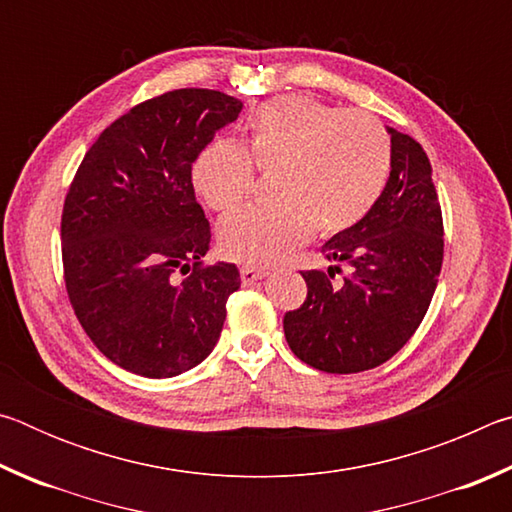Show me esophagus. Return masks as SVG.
Listing matches in <instances>:
<instances>
[{
	"label": "esophagus",
	"mask_w": 512,
	"mask_h": 512,
	"mask_svg": "<svg viewBox=\"0 0 512 512\" xmlns=\"http://www.w3.org/2000/svg\"><path fill=\"white\" fill-rule=\"evenodd\" d=\"M241 282L246 284H253V282H257V280H262V277H266L268 275V271H264V268H253V266H241Z\"/></svg>",
	"instance_id": "esophagus-1"
}]
</instances>
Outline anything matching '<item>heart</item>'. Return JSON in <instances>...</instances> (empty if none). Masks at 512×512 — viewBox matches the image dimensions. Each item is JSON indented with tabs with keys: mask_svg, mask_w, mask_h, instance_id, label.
I'll list each match as a JSON object with an SVG mask.
<instances>
[{
	"mask_svg": "<svg viewBox=\"0 0 512 512\" xmlns=\"http://www.w3.org/2000/svg\"><path fill=\"white\" fill-rule=\"evenodd\" d=\"M259 171H273L275 201L225 216L219 244L235 262H282L318 228L348 230L377 203L391 173V140L366 112L307 97L264 103L248 121V151L219 140L198 155L192 183L214 212H230L255 189Z\"/></svg>",
	"mask_w": 512,
	"mask_h": 512,
	"instance_id": "heart-1",
	"label": "heart"
}]
</instances>
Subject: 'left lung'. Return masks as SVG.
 Segmentation results:
<instances>
[{"instance_id": "8db88e82", "label": "left lung", "mask_w": 512, "mask_h": 512, "mask_svg": "<svg viewBox=\"0 0 512 512\" xmlns=\"http://www.w3.org/2000/svg\"><path fill=\"white\" fill-rule=\"evenodd\" d=\"M391 176L352 228L325 241L327 271H302L307 300L284 316L291 352L307 366L350 375L379 366L415 334L443 266V212L431 164L413 137L388 128ZM349 268L343 281L333 275Z\"/></svg>"}]
</instances>
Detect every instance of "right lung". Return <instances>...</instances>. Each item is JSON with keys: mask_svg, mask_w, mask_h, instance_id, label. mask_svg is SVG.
<instances>
[{"mask_svg": "<svg viewBox=\"0 0 512 512\" xmlns=\"http://www.w3.org/2000/svg\"><path fill=\"white\" fill-rule=\"evenodd\" d=\"M241 108L203 88L144 101L99 135L69 185L60 221L69 302L92 343L135 375L192 370L221 336L241 277L235 264H203L212 232L192 164Z\"/></svg>", "mask_w": 512, "mask_h": 512, "instance_id": "1", "label": "right lung"}]
</instances>
